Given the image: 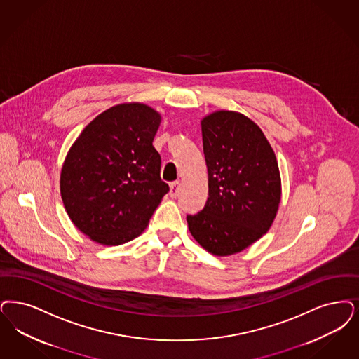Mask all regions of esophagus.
Here are the masks:
<instances>
[{"label": "esophagus", "mask_w": 359, "mask_h": 359, "mask_svg": "<svg viewBox=\"0 0 359 359\" xmlns=\"http://www.w3.org/2000/svg\"><path fill=\"white\" fill-rule=\"evenodd\" d=\"M179 189H180V182L179 180L172 182L171 186H170V196L171 198H176L177 194H179Z\"/></svg>", "instance_id": "1"}]
</instances>
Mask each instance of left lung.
<instances>
[{
	"label": "left lung",
	"instance_id": "obj_1",
	"mask_svg": "<svg viewBox=\"0 0 359 359\" xmlns=\"http://www.w3.org/2000/svg\"><path fill=\"white\" fill-rule=\"evenodd\" d=\"M201 136L208 199L187 223L204 250L229 257L270 230L282 195L279 167L262 129L239 112L205 116Z\"/></svg>",
	"mask_w": 359,
	"mask_h": 359
}]
</instances>
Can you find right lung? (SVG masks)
I'll return each mask as SVG.
<instances>
[{"label": "right lung", "mask_w": 359, "mask_h": 359, "mask_svg": "<svg viewBox=\"0 0 359 359\" xmlns=\"http://www.w3.org/2000/svg\"><path fill=\"white\" fill-rule=\"evenodd\" d=\"M161 117L140 102L93 118L64 160L60 191L73 224L92 241L118 245L137 238L170 187L152 145Z\"/></svg>", "instance_id": "right-lung-1"}]
</instances>
